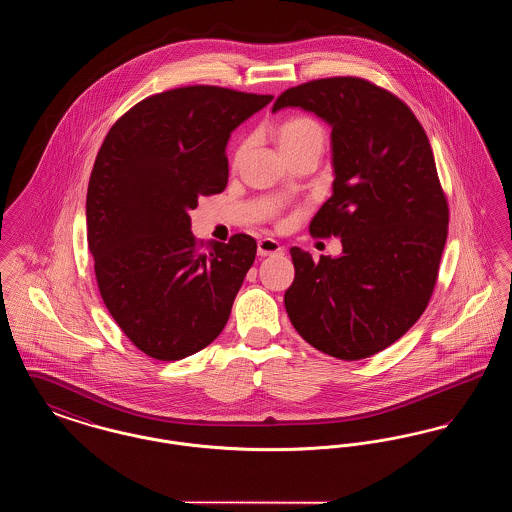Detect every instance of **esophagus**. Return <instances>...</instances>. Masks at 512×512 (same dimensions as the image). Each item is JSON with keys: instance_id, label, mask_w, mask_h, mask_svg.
Segmentation results:
<instances>
[{"instance_id": "obj_1", "label": "esophagus", "mask_w": 512, "mask_h": 512, "mask_svg": "<svg viewBox=\"0 0 512 512\" xmlns=\"http://www.w3.org/2000/svg\"><path fill=\"white\" fill-rule=\"evenodd\" d=\"M257 253H259L261 257L280 255V253H284V247L278 244L276 240H272V238H265V240H261V242L257 244Z\"/></svg>"}]
</instances>
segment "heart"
<instances>
[{"label":"heart","instance_id":"1","mask_svg":"<svg viewBox=\"0 0 512 512\" xmlns=\"http://www.w3.org/2000/svg\"><path fill=\"white\" fill-rule=\"evenodd\" d=\"M276 142L280 151L290 157L293 153H297L299 149L307 146H320L324 142V130L322 126L318 124V121L311 119V117H292L288 121L282 122L276 132ZM244 147L238 149L236 153V159L244 153Z\"/></svg>","mask_w":512,"mask_h":512}]
</instances>
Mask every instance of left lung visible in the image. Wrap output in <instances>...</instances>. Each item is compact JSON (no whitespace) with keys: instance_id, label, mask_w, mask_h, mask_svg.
<instances>
[{"instance_id":"left-lung-1","label":"left lung","mask_w":512,"mask_h":512,"mask_svg":"<svg viewBox=\"0 0 512 512\" xmlns=\"http://www.w3.org/2000/svg\"><path fill=\"white\" fill-rule=\"evenodd\" d=\"M301 107L332 126V197L311 220L340 236V257L292 247L284 295L293 328L318 351L359 361L390 347L424 313L447 240L449 207L434 153L413 111L355 76L286 90L272 113Z\"/></svg>"}]
</instances>
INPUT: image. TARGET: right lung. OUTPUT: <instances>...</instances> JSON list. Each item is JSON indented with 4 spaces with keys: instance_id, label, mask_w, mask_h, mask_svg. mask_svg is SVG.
I'll use <instances>...</instances> for the list:
<instances>
[{
    "instance_id": "right-lung-1",
    "label": "right lung",
    "mask_w": 512,
    "mask_h": 512,
    "mask_svg": "<svg viewBox=\"0 0 512 512\" xmlns=\"http://www.w3.org/2000/svg\"><path fill=\"white\" fill-rule=\"evenodd\" d=\"M272 101L186 86L136 103L111 126L86 195L88 247L101 299L126 338L180 361L219 338L257 242H195L190 211L228 184L234 128Z\"/></svg>"
}]
</instances>
